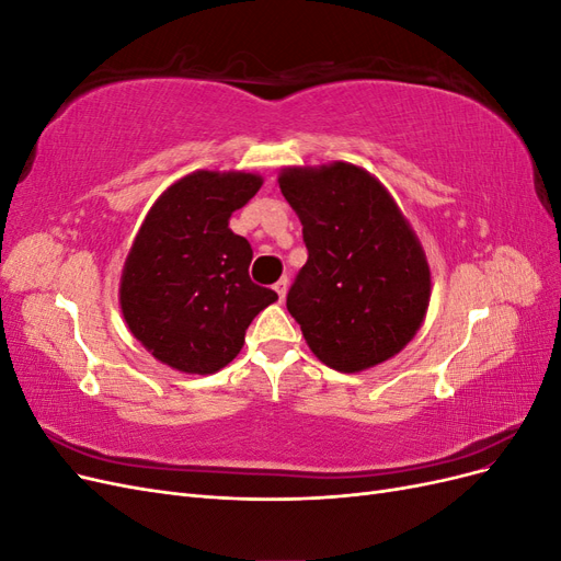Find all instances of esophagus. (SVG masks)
Instances as JSON below:
<instances>
[{
	"instance_id": "1",
	"label": "esophagus",
	"mask_w": 561,
	"mask_h": 561,
	"mask_svg": "<svg viewBox=\"0 0 561 561\" xmlns=\"http://www.w3.org/2000/svg\"><path fill=\"white\" fill-rule=\"evenodd\" d=\"M287 285H290V280H287V278H280V280L274 285V290L278 293V299H280V301H283L285 295H287Z\"/></svg>"
}]
</instances>
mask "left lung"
I'll use <instances>...</instances> for the list:
<instances>
[{
	"instance_id": "1",
	"label": "left lung",
	"mask_w": 561,
	"mask_h": 561,
	"mask_svg": "<svg viewBox=\"0 0 561 561\" xmlns=\"http://www.w3.org/2000/svg\"><path fill=\"white\" fill-rule=\"evenodd\" d=\"M278 184L309 250L287 293L309 348L336 371L393 358L431 299L426 254L396 201L377 178L342 161L285 168Z\"/></svg>"
}]
</instances>
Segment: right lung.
<instances>
[{"instance_id": "right-lung-1", "label": "right lung", "mask_w": 561, "mask_h": 561, "mask_svg": "<svg viewBox=\"0 0 561 561\" xmlns=\"http://www.w3.org/2000/svg\"><path fill=\"white\" fill-rule=\"evenodd\" d=\"M252 173L198 171L159 196L135 236L122 276L133 336L186 375H213L245 342L252 318L278 295L250 280L252 248L229 229L260 192Z\"/></svg>"}]
</instances>
